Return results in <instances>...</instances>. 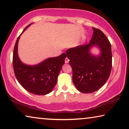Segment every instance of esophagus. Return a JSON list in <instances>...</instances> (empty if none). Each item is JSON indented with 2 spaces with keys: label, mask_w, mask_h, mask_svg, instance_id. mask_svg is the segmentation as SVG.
<instances>
[{
  "label": "esophagus",
  "mask_w": 129,
  "mask_h": 129,
  "mask_svg": "<svg viewBox=\"0 0 129 129\" xmlns=\"http://www.w3.org/2000/svg\"><path fill=\"white\" fill-rule=\"evenodd\" d=\"M69 60L68 59V58H67V57H66V58L65 59V63H68L69 62Z\"/></svg>",
  "instance_id": "34e87169"
}]
</instances>
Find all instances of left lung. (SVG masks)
Instances as JSON below:
<instances>
[{
  "label": "left lung",
  "instance_id": "left-lung-1",
  "mask_svg": "<svg viewBox=\"0 0 129 129\" xmlns=\"http://www.w3.org/2000/svg\"><path fill=\"white\" fill-rule=\"evenodd\" d=\"M93 33L89 44L77 46L67 50V56L72 67L73 82L77 90L89 93L105 85L112 68L111 44L101 30L92 27ZM93 46L101 50L96 56L89 52Z\"/></svg>",
  "mask_w": 129,
  "mask_h": 129
}]
</instances>
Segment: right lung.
<instances>
[{"instance_id":"add662e5","label":"right lung","mask_w":129,"mask_h":129,"mask_svg":"<svg viewBox=\"0 0 129 129\" xmlns=\"http://www.w3.org/2000/svg\"><path fill=\"white\" fill-rule=\"evenodd\" d=\"M31 24H28L22 33ZM20 35L17 38L13 52V64L16 78L20 84L30 93L38 95L50 93L56 84L57 77L65 63L66 54L47 58L36 65L24 64L18 54V44Z\"/></svg>"}]
</instances>
